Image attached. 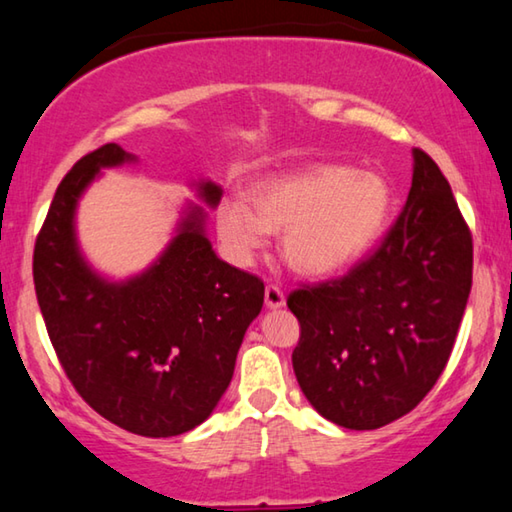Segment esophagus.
<instances>
[{"label":"esophagus","instance_id":"obj_1","mask_svg":"<svg viewBox=\"0 0 512 512\" xmlns=\"http://www.w3.org/2000/svg\"><path fill=\"white\" fill-rule=\"evenodd\" d=\"M264 300H266V307L280 309L284 305V293H282L280 287H275V284H266Z\"/></svg>","mask_w":512,"mask_h":512}]
</instances>
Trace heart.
Here are the masks:
<instances>
[{
	"instance_id": "obj_1",
	"label": "heart",
	"mask_w": 512,
	"mask_h": 512,
	"mask_svg": "<svg viewBox=\"0 0 512 512\" xmlns=\"http://www.w3.org/2000/svg\"><path fill=\"white\" fill-rule=\"evenodd\" d=\"M250 205L223 201L216 230L225 250L246 264L266 244L268 232H282V257L302 275H332L368 253L386 230L393 189L377 171L345 164L314 167L259 180Z\"/></svg>"
}]
</instances>
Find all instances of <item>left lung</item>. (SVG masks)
<instances>
[{
    "instance_id": "8db88e82",
    "label": "left lung",
    "mask_w": 512,
    "mask_h": 512,
    "mask_svg": "<svg viewBox=\"0 0 512 512\" xmlns=\"http://www.w3.org/2000/svg\"><path fill=\"white\" fill-rule=\"evenodd\" d=\"M397 221L348 273L291 291V354L311 406L345 429H379L418 406L452 354L472 289V232L422 149Z\"/></svg>"
}]
</instances>
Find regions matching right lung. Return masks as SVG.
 <instances>
[{
    "instance_id": "obj_1",
    "label": "right lung",
    "mask_w": 512,
    "mask_h": 512,
    "mask_svg": "<svg viewBox=\"0 0 512 512\" xmlns=\"http://www.w3.org/2000/svg\"><path fill=\"white\" fill-rule=\"evenodd\" d=\"M133 160L103 144L65 173L33 248V284L67 379L117 427L169 438L210 418L239 345L264 305V282L214 255L198 207L149 271L110 284L83 262L74 210L101 167ZM210 205L221 189L205 183Z\"/></svg>"
}]
</instances>
